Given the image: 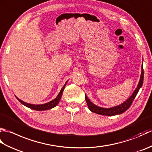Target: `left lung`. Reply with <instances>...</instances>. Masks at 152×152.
Returning a JSON list of instances; mask_svg holds the SVG:
<instances>
[{
    "instance_id": "obj_1",
    "label": "left lung",
    "mask_w": 152,
    "mask_h": 152,
    "mask_svg": "<svg viewBox=\"0 0 152 152\" xmlns=\"http://www.w3.org/2000/svg\"><path fill=\"white\" fill-rule=\"evenodd\" d=\"M143 80H144V70H143V62H142L139 82H138V84L137 87V88L135 89L134 92L133 93V94L129 96V98H128V99L126 100L124 102L121 103V104L114 106V107L106 108L100 107V106H96L95 104H93V103L91 102V101L88 99L87 95L85 94L86 101L87 102V104L88 106L89 109L92 112H94L95 114L103 115H107V116L115 115L122 114V113L125 112L131 106L132 102H133L134 99H135V97H136L138 91H139V89L141 88V87L142 86Z\"/></svg>"
}]
</instances>
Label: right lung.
I'll list each match as a JSON object with an SVG mask.
<instances>
[{
    "mask_svg": "<svg viewBox=\"0 0 152 152\" xmlns=\"http://www.w3.org/2000/svg\"><path fill=\"white\" fill-rule=\"evenodd\" d=\"M68 81L66 82V83H64V85L63 86V87L62 88V89H61V91L59 92V94L56 96V98H55L52 101H51L50 102H48L47 103H45V104H29V103H27L24 101H21V100L19 99L18 97L15 96V97L17 98V99L18 101L20 102L22 104H23L24 106H27V107L31 109L34 110H38V111H42V110H50L53 108L54 107L59 104L60 100L61 99V96H62L63 93L64 91V89L65 88V86L66 84Z\"/></svg>",
    "mask_w": 152,
    "mask_h": 152,
    "instance_id": "obj_1",
    "label": "right lung"
}]
</instances>
